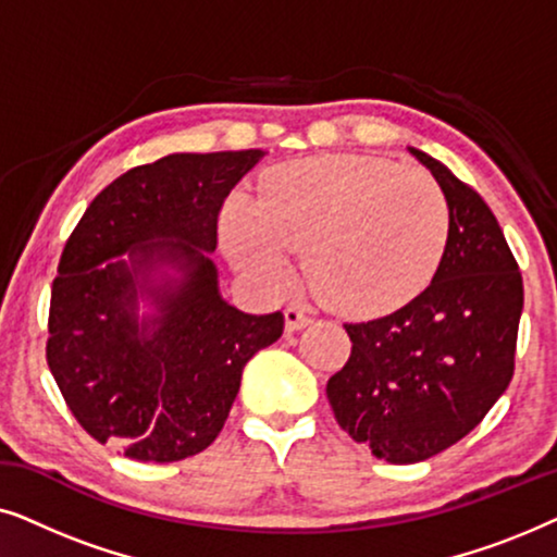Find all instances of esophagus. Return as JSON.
<instances>
[{
  "instance_id": "esophagus-1",
  "label": "esophagus",
  "mask_w": 557,
  "mask_h": 557,
  "mask_svg": "<svg viewBox=\"0 0 557 557\" xmlns=\"http://www.w3.org/2000/svg\"><path fill=\"white\" fill-rule=\"evenodd\" d=\"M284 317H286V330L288 332L301 330V326H307L311 322L309 311L304 309V307H299V304H288L286 311H284Z\"/></svg>"
}]
</instances>
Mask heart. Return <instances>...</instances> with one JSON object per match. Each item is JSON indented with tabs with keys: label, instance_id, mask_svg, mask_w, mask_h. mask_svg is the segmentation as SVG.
<instances>
[{
	"label": "heart",
	"instance_id": "1",
	"mask_svg": "<svg viewBox=\"0 0 557 557\" xmlns=\"http://www.w3.org/2000/svg\"><path fill=\"white\" fill-rule=\"evenodd\" d=\"M448 202L436 180L383 157L326 154L281 164L258 200L235 197L223 218L233 263L284 284L292 250H307L311 292L347 317H380L425 292L444 261Z\"/></svg>",
	"mask_w": 557,
	"mask_h": 557
}]
</instances>
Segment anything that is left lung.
<instances>
[{
  "instance_id": "left-lung-1",
  "label": "left lung",
  "mask_w": 557,
  "mask_h": 557,
  "mask_svg": "<svg viewBox=\"0 0 557 557\" xmlns=\"http://www.w3.org/2000/svg\"><path fill=\"white\" fill-rule=\"evenodd\" d=\"M448 202L444 261L393 314L345 324L349 360L326 383L334 418L377 459L416 463L474 431L515 372L522 273L482 197L410 147Z\"/></svg>"
}]
</instances>
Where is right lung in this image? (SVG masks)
<instances>
[{
	"instance_id": "add662e5",
	"label": "right lung",
	"mask_w": 557,
	"mask_h": 557,
	"mask_svg": "<svg viewBox=\"0 0 557 557\" xmlns=\"http://www.w3.org/2000/svg\"><path fill=\"white\" fill-rule=\"evenodd\" d=\"M265 151L170 154L101 189L67 238L52 281L48 364L98 444L170 463L223 431L246 362L284 332V314H246L218 292L208 253L225 197ZM129 253V263L111 262ZM170 264L180 277L157 282ZM156 314L135 317L138 296Z\"/></svg>"
}]
</instances>
